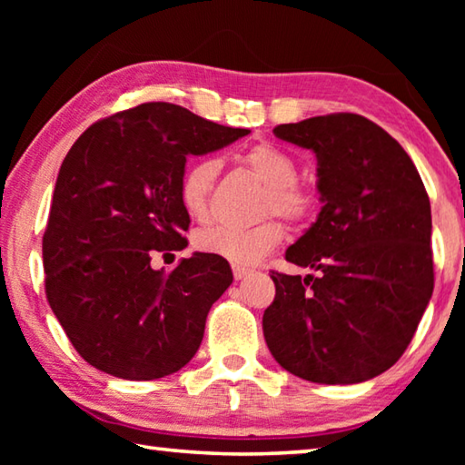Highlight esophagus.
<instances>
[{
  "label": "esophagus",
  "mask_w": 465,
  "mask_h": 465,
  "mask_svg": "<svg viewBox=\"0 0 465 465\" xmlns=\"http://www.w3.org/2000/svg\"><path fill=\"white\" fill-rule=\"evenodd\" d=\"M250 272H252V271H250V269H246V266H233V279H235V281L246 279Z\"/></svg>",
  "instance_id": "obj_1"
}]
</instances>
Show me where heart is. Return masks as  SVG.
<instances>
[{"instance_id": "heart-1", "label": "heart", "mask_w": 465, "mask_h": 465, "mask_svg": "<svg viewBox=\"0 0 465 465\" xmlns=\"http://www.w3.org/2000/svg\"><path fill=\"white\" fill-rule=\"evenodd\" d=\"M242 162L269 188L266 209L289 219L303 222L313 211V196L297 184V162L285 149L272 143H256L242 153ZM219 172L215 160H196L188 163L180 178V203L188 215L203 222L209 213V194ZM282 227L277 222H264L254 227L217 225L196 238V246L238 266L261 262L279 246Z\"/></svg>"}]
</instances>
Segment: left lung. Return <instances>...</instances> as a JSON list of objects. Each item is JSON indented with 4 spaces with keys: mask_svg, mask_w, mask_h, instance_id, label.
<instances>
[{
    "mask_svg": "<svg viewBox=\"0 0 465 465\" xmlns=\"http://www.w3.org/2000/svg\"><path fill=\"white\" fill-rule=\"evenodd\" d=\"M316 153L322 209L285 258L318 277L274 272L262 316L274 361L302 380H373L402 357L432 295L430 203L411 157L365 116L279 124Z\"/></svg>",
    "mask_w": 465,
    "mask_h": 465,
    "instance_id": "1",
    "label": "left lung"
}]
</instances>
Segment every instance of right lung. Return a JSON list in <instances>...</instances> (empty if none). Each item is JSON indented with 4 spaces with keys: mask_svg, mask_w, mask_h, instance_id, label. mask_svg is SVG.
<instances>
[{
    "mask_svg": "<svg viewBox=\"0 0 465 465\" xmlns=\"http://www.w3.org/2000/svg\"><path fill=\"white\" fill-rule=\"evenodd\" d=\"M248 133L147 102L94 123L69 149L43 235L45 289L92 367L149 381L199 351L211 305L233 281L230 264L194 252L166 272L152 258L186 246L191 219L178 194L186 157Z\"/></svg>",
    "mask_w": 465,
    "mask_h": 465,
    "instance_id": "1",
    "label": "right lung"
}]
</instances>
